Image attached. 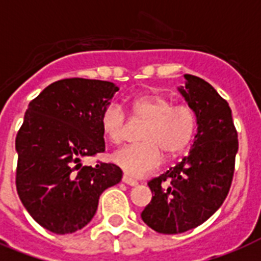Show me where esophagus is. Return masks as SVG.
Listing matches in <instances>:
<instances>
[{
  "mask_svg": "<svg viewBox=\"0 0 261 261\" xmlns=\"http://www.w3.org/2000/svg\"><path fill=\"white\" fill-rule=\"evenodd\" d=\"M122 181L123 182H126V184H128V186H138V181L135 180V178L130 177V176H127V174H123V177H122Z\"/></svg>",
  "mask_w": 261,
  "mask_h": 261,
  "instance_id": "1",
  "label": "esophagus"
}]
</instances>
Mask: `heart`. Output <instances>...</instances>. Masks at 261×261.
<instances>
[{"instance_id": "1", "label": "heart", "mask_w": 261, "mask_h": 261, "mask_svg": "<svg viewBox=\"0 0 261 261\" xmlns=\"http://www.w3.org/2000/svg\"><path fill=\"white\" fill-rule=\"evenodd\" d=\"M135 119L145 120L137 145L115 151L112 161L130 176L141 177L161 165L164 154L173 159L190 146L196 133V112L187 104H173L161 93H143L130 102ZM100 127L104 137L114 145L126 139L127 119L118 104H110L102 111Z\"/></svg>"}]
</instances>
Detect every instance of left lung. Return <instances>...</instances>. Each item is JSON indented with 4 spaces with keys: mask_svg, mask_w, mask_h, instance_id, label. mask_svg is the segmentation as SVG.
Listing matches in <instances>:
<instances>
[{
    "mask_svg": "<svg viewBox=\"0 0 261 261\" xmlns=\"http://www.w3.org/2000/svg\"><path fill=\"white\" fill-rule=\"evenodd\" d=\"M178 88L198 119L190 154L147 182L151 202L143 222L157 233L178 234L202 225L222 206L234 173L239 139L227 101L204 80L186 74Z\"/></svg>",
    "mask_w": 261,
    "mask_h": 261,
    "instance_id": "left-lung-1",
    "label": "left lung"
}]
</instances>
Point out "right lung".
I'll return each instance as SVG.
<instances>
[{
	"label": "right lung",
	"mask_w": 261,
	"mask_h": 261,
	"mask_svg": "<svg viewBox=\"0 0 261 261\" xmlns=\"http://www.w3.org/2000/svg\"><path fill=\"white\" fill-rule=\"evenodd\" d=\"M118 90L108 81L66 79L30 102L16 137V188L47 230L67 234L87 226L102 191L122 180L115 164L83 165L106 149L100 118Z\"/></svg>",
	"instance_id": "obj_1"
}]
</instances>
